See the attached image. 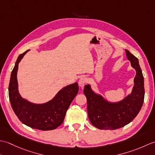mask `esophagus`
Listing matches in <instances>:
<instances>
[{
  "label": "esophagus",
  "mask_w": 155,
  "mask_h": 155,
  "mask_svg": "<svg viewBox=\"0 0 155 155\" xmlns=\"http://www.w3.org/2000/svg\"><path fill=\"white\" fill-rule=\"evenodd\" d=\"M87 81V79L86 77H82L81 78H80L79 81H78V85H79L81 87L83 88L85 85V84H86Z\"/></svg>",
  "instance_id": "esophagus-1"
}]
</instances>
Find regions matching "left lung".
I'll return each mask as SVG.
<instances>
[{
  "label": "left lung",
  "mask_w": 155,
  "mask_h": 155,
  "mask_svg": "<svg viewBox=\"0 0 155 155\" xmlns=\"http://www.w3.org/2000/svg\"><path fill=\"white\" fill-rule=\"evenodd\" d=\"M127 57L135 69L132 93L117 103H110L85 85L84 94L87 100V111L91 124L101 130H114L124 127L137 117L144 98V77L138 58L128 50Z\"/></svg>",
  "instance_id": "obj_1"
}]
</instances>
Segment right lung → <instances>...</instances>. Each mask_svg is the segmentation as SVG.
Here are the masks:
<instances>
[{"instance_id": "add662e5", "label": "right lung", "mask_w": 155, "mask_h": 155, "mask_svg": "<svg viewBox=\"0 0 155 155\" xmlns=\"http://www.w3.org/2000/svg\"><path fill=\"white\" fill-rule=\"evenodd\" d=\"M28 51L20 54L11 72L8 96L15 113L23 124L35 129L50 130L57 128L63 122L67 110L78 92L77 83L62 88L50 101L35 104L23 98L18 93L17 71L18 63Z\"/></svg>"}]
</instances>
